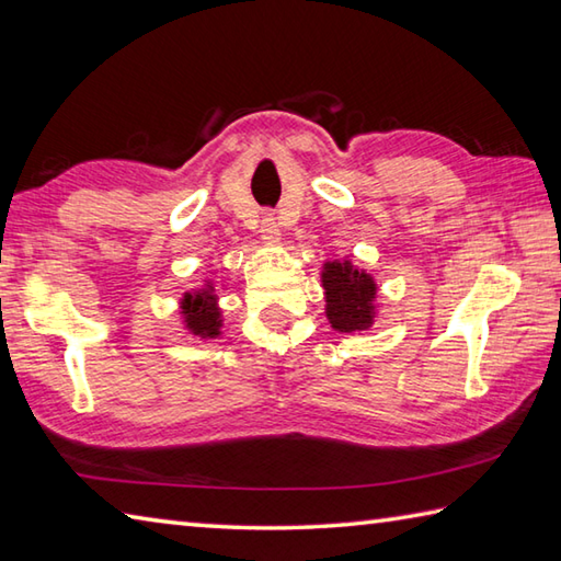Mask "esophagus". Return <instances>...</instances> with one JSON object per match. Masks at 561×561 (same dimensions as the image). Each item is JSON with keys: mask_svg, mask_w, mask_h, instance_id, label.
<instances>
[{"mask_svg": "<svg viewBox=\"0 0 561 561\" xmlns=\"http://www.w3.org/2000/svg\"><path fill=\"white\" fill-rule=\"evenodd\" d=\"M261 239L266 244H280V230L273 215H264V220H261Z\"/></svg>", "mask_w": 561, "mask_h": 561, "instance_id": "esophagus-1", "label": "esophagus"}]
</instances>
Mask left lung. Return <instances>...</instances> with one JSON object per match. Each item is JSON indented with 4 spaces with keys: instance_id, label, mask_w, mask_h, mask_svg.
Segmentation results:
<instances>
[{
    "instance_id": "1",
    "label": "left lung",
    "mask_w": 561,
    "mask_h": 561,
    "mask_svg": "<svg viewBox=\"0 0 561 561\" xmlns=\"http://www.w3.org/2000/svg\"><path fill=\"white\" fill-rule=\"evenodd\" d=\"M322 288L331 329L341 334H353V331L373 327L377 314V283L370 273L356 268L346 259L327 261L322 266Z\"/></svg>"
}]
</instances>
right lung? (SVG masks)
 <instances>
[{
  "instance_id": "1",
  "label": "right lung",
  "mask_w": 561,
  "mask_h": 561,
  "mask_svg": "<svg viewBox=\"0 0 561 561\" xmlns=\"http://www.w3.org/2000/svg\"><path fill=\"white\" fill-rule=\"evenodd\" d=\"M215 285L213 280H205L203 288L188 290L181 297V319H184V327L191 331L193 336L201 339H217L222 334V310L217 305Z\"/></svg>"
}]
</instances>
